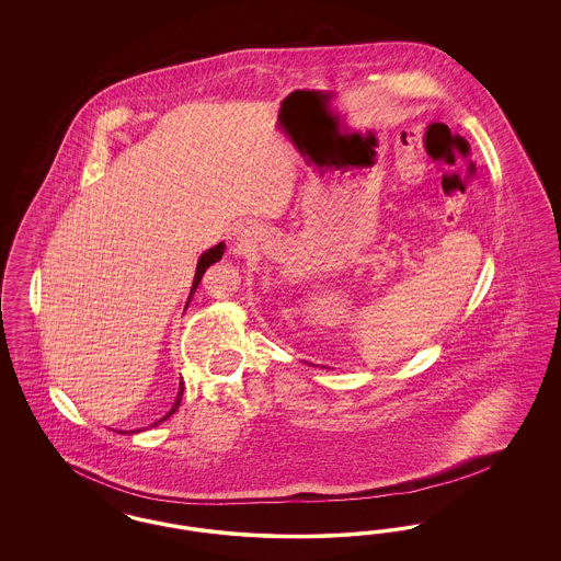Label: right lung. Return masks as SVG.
Wrapping results in <instances>:
<instances>
[{"label": "right lung", "mask_w": 561, "mask_h": 561, "mask_svg": "<svg viewBox=\"0 0 561 561\" xmlns=\"http://www.w3.org/2000/svg\"><path fill=\"white\" fill-rule=\"evenodd\" d=\"M222 252H225V243H218V245H214L210 248L208 252H204L202 256H199V263H197V271H195V277H193V288H191V294L195 293V288L199 286V282H202V277H204V273H206V268L214 265L216 261H220V256H222ZM181 400H183V382H181V389H179V396H176V401L172 403V410L161 419V421H165V419H170L176 410H179V405H181ZM161 421H158L156 425H160Z\"/></svg>", "instance_id": "right-lung-1"}]
</instances>
